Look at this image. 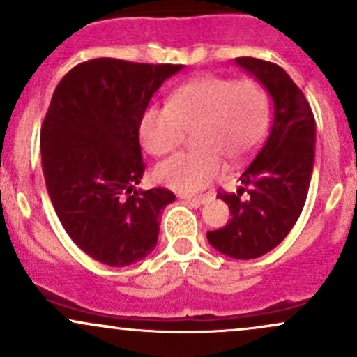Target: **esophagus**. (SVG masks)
<instances>
[{"label":"esophagus","instance_id":"obj_1","mask_svg":"<svg viewBox=\"0 0 357 357\" xmlns=\"http://www.w3.org/2000/svg\"><path fill=\"white\" fill-rule=\"evenodd\" d=\"M180 199H183V201H187L189 204H192V206H202V204H206V202H208L209 195L206 194V195H195V197H190V195L180 194Z\"/></svg>","mask_w":357,"mask_h":357}]
</instances>
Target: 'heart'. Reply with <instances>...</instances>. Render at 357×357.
<instances>
[{
  "instance_id": "1",
  "label": "heart",
  "mask_w": 357,
  "mask_h": 357,
  "mask_svg": "<svg viewBox=\"0 0 357 357\" xmlns=\"http://www.w3.org/2000/svg\"><path fill=\"white\" fill-rule=\"evenodd\" d=\"M267 114L266 90L255 79L199 76L174 90L168 105L144 110L141 143L148 153L162 156L177 149L187 131L195 129L197 149L178 153L155 170L163 185L192 194L223 174V158L235 163L247 156L266 129Z\"/></svg>"
}]
</instances>
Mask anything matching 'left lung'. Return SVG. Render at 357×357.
<instances>
[{
  "instance_id": "left-lung-1",
  "label": "left lung",
  "mask_w": 357,
  "mask_h": 357,
  "mask_svg": "<svg viewBox=\"0 0 357 357\" xmlns=\"http://www.w3.org/2000/svg\"><path fill=\"white\" fill-rule=\"evenodd\" d=\"M235 61L269 91L274 117L255 158L241 172L240 189L220 192L231 220L208 231V240L221 254L248 260L278 247L300 218L315 162V117L281 66L255 57Z\"/></svg>"
}]
</instances>
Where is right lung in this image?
<instances>
[{
    "label": "right lung",
    "instance_id": "right-lung-1",
    "mask_svg": "<svg viewBox=\"0 0 357 357\" xmlns=\"http://www.w3.org/2000/svg\"><path fill=\"white\" fill-rule=\"evenodd\" d=\"M182 68L98 57L73 68L51 98L40 129L45 187L70 238L105 266L151 254L160 214L175 201L168 189L136 185L144 174L141 117Z\"/></svg>",
    "mask_w": 357,
    "mask_h": 357
}]
</instances>
